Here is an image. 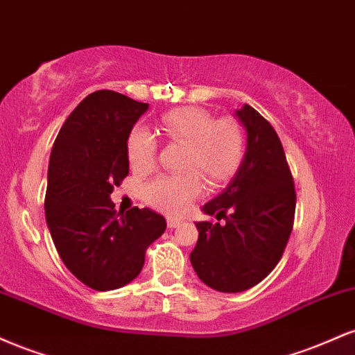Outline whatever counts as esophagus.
<instances>
[{
	"label": "esophagus",
	"mask_w": 355,
	"mask_h": 355,
	"mask_svg": "<svg viewBox=\"0 0 355 355\" xmlns=\"http://www.w3.org/2000/svg\"><path fill=\"white\" fill-rule=\"evenodd\" d=\"M182 220L180 218H168V220H166V225H168V229H178V227H180L182 225Z\"/></svg>",
	"instance_id": "1"
}]
</instances>
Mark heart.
Listing matches in <instances>:
<instances>
[{
  "label": "heart",
  "mask_w": 355,
  "mask_h": 355,
  "mask_svg": "<svg viewBox=\"0 0 355 355\" xmlns=\"http://www.w3.org/2000/svg\"><path fill=\"white\" fill-rule=\"evenodd\" d=\"M160 130L170 140L187 145L185 168L197 170L214 185L227 182L239 168L243 140L232 120H214L205 110L185 107L165 113ZM155 152L157 140L152 133L144 126L133 128L126 140V153L133 168L148 170L153 165ZM200 193L202 182L195 173L160 175L144 189L145 202L166 214H183Z\"/></svg>",
  "instance_id": "heart-1"
}]
</instances>
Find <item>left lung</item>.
<instances>
[{
	"mask_svg": "<svg viewBox=\"0 0 355 355\" xmlns=\"http://www.w3.org/2000/svg\"><path fill=\"white\" fill-rule=\"evenodd\" d=\"M247 146L229 185L202 207L223 223L197 222L190 254L198 279L218 292H243L274 270L291 237L295 189L274 126L250 105L235 110Z\"/></svg>",
	"mask_w": 355,
	"mask_h": 355,
	"instance_id": "left-lung-1",
	"label": "left lung"
}]
</instances>
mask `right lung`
Here are the masks:
<instances>
[{
	"instance_id": "add662e5",
	"label": "right lung",
	"mask_w": 355,
	"mask_h": 355,
	"mask_svg": "<svg viewBox=\"0 0 355 355\" xmlns=\"http://www.w3.org/2000/svg\"><path fill=\"white\" fill-rule=\"evenodd\" d=\"M146 110L148 103L98 89L70 113L51 148L44 214L53 243L68 270L100 292L137 279L145 250L166 229L150 209L118 217L110 198L128 175L126 140Z\"/></svg>"
}]
</instances>
